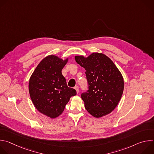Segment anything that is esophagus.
<instances>
[{"mask_svg":"<svg viewBox=\"0 0 154 154\" xmlns=\"http://www.w3.org/2000/svg\"><path fill=\"white\" fill-rule=\"evenodd\" d=\"M74 88H75V90H76L77 93L78 94V93H79V86H75Z\"/></svg>","mask_w":154,"mask_h":154,"instance_id":"34e87169","label":"esophagus"}]
</instances>
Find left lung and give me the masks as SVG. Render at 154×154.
<instances>
[{"instance_id": "left-lung-1", "label": "left lung", "mask_w": 154, "mask_h": 154, "mask_svg": "<svg viewBox=\"0 0 154 154\" xmlns=\"http://www.w3.org/2000/svg\"><path fill=\"white\" fill-rule=\"evenodd\" d=\"M75 60L86 70L88 90L81 94L86 109L96 118L110 113L123 93L124 84L120 71L103 54L93 53L87 58L75 56Z\"/></svg>"}]
</instances>
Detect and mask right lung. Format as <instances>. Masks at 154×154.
I'll use <instances>...</instances> for the list:
<instances>
[{
  "instance_id": "right-lung-1",
  "label": "right lung",
  "mask_w": 154,
  "mask_h": 154,
  "mask_svg": "<svg viewBox=\"0 0 154 154\" xmlns=\"http://www.w3.org/2000/svg\"><path fill=\"white\" fill-rule=\"evenodd\" d=\"M68 62L55 55H49L37 66L30 77L29 90L31 99L38 110L51 118L64 111L76 91L68 86L61 70Z\"/></svg>"
}]
</instances>
